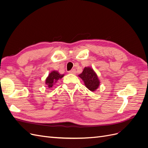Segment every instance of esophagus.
Here are the masks:
<instances>
[{
  "label": "esophagus",
  "mask_w": 148,
  "mask_h": 148,
  "mask_svg": "<svg viewBox=\"0 0 148 148\" xmlns=\"http://www.w3.org/2000/svg\"><path fill=\"white\" fill-rule=\"evenodd\" d=\"M69 73H71V74H75L76 73V70L75 69H72L71 70L69 71Z\"/></svg>",
  "instance_id": "1"
}]
</instances>
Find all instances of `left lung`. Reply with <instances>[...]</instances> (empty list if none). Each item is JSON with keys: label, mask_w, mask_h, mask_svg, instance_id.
Listing matches in <instances>:
<instances>
[{"label": "left lung", "mask_w": 148, "mask_h": 148, "mask_svg": "<svg viewBox=\"0 0 148 148\" xmlns=\"http://www.w3.org/2000/svg\"><path fill=\"white\" fill-rule=\"evenodd\" d=\"M78 77L82 79L85 86L91 91H96L99 87V79L95 70L91 67H85L83 72L78 75Z\"/></svg>", "instance_id": "1"}]
</instances>
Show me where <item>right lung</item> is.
<instances>
[{
    "instance_id": "right-lung-1",
    "label": "right lung",
    "mask_w": 148,
    "mask_h": 148,
    "mask_svg": "<svg viewBox=\"0 0 148 148\" xmlns=\"http://www.w3.org/2000/svg\"><path fill=\"white\" fill-rule=\"evenodd\" d=\"M64 77V74L61 75L59 73V71L53 70L49 74L48 77L46 79V84L47 87L49 89H51L53 85L56 84V83L58 82V80H59Z\"/></svg>"
}]
</instances>
